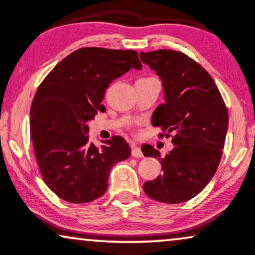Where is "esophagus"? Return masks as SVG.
<instances>
[{
	"label": "esophagus",
	"instance_id": "obj_1",
	"mask_svg": "<svg viewBox=\"0 0 255 255\" xmlns=\"http://www.w3.org/2000/svg\"><path fill=\"white\" fill-rule=\"evenodd\" d=\"M131 155H132L133 157H136V158L144 156L143 152H141V149L139 147H137V146H135V145L131 146Z\"/></svg>",
	"mask_w": 255,
	"mask_h": 255
}]
</instances>
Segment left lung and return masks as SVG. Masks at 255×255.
Wrapping results in <instances>:
<instances>
[{
    "label": "left lung",
    "mask_w": 255,
    "mask_h": 255,
    "mask_svg": "<svg viewBox=\"0 0 255 255\" xmlns=\"http://www.w3.org/2000/svg\"><path fill=\"white\" fill-rule=\"evenodd\" d=\"M162 80L165 102L155 109L153 126L165 137L173 132V149L161 157L153 146L144 156L161 161L163 173L144 183L152 199L180 204L196 197L213 178L222 157L228 128V111L209 73L181 51L158 49L140 53ZM161 136H164L161 133Z\"/></svg>",
    "instance_id": "8db88e82"
}]
</instances>
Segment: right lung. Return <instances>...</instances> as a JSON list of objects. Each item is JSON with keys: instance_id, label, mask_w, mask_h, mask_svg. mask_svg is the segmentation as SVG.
I'll return each instance as SVG.
<instances>
[{"instance_id": "right-lung-1", "label": "right lung", "mask_w": 255, "mask_h": 255, "mask_svg": "<svg viewBox=\"0 0 255 255\" xmlns=\"http://www.w3.org/2000/svg\"><path fill=\"white\" fill-rule=\"evenodd\" d=\"M130 68L141 70L135 50L85 47L56 65L41 82L30 110V133L45 183L72 204L105 195L116 163L127 159L130 147L120 136L89 143L88 123L93 120L106 90Z\"/></svg>"}]
</instances>
